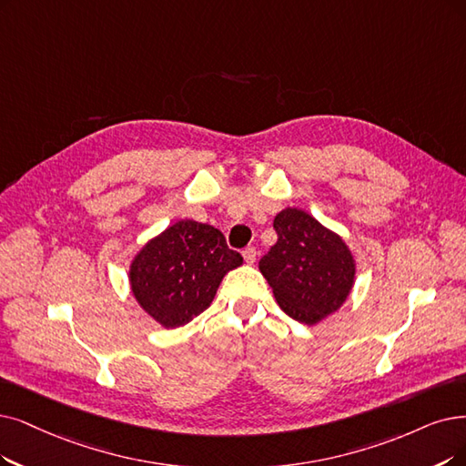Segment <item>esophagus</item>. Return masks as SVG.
<instances>
[{
  "label": "esophagus",
  "mask_w": 466,
  "mask_h": 466,
  "mask_svg": "<svg viewBox=\"0 0 466 466\" xmlns=\"http://www.w3.org/2000/svg\"><path fill=\"white\" fill-rule=\"evenodd\" d=\"M243 258H245L247 264H254L256 262V248L254 247H247L243 250Z\"/></svg>",
  "instance_id": "1"
}]
</instances>
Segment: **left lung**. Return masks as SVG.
I'll use <instances>...</instances> for the list:
<instances>
[{
	"label": "left lung",
	"instance_id": "1",
	"mask_svg": "<svg viewBox=\"0 0 466 466\" xmlns=\"http://www.w3.org/2000/svg\"><path fill=\"white\" fill-rule=\"evenodd\" d=\"M273 228L277 243L259 259V271L292 319L319 323L346 302L356 281V259L340 235L300 208L279 212Z\"/></svg>",
	"mask_w": 466,
	"mask_h": 466
}]
</instances>
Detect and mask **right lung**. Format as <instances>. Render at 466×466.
Instances as JSON below:
<instances>
[{
    "mask_svg": "<svg viewBox=\"0 0 466 466\" xmlns=\"http://www.w3.org/2000/svg\"><path fill=\"white\" fill-rule=\"evenodd\" d=\"M240 264L243 256L228 247L219 229L179 219L136 254L129 285L157 323L176 329L207 309L221 279Z\"/></svg>",
    "mask_w": 466,
    "mask_h": 466,
    "instance_id": "right-lung-1",
    "label": "right lung"
}]
</instances>
